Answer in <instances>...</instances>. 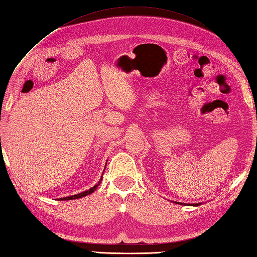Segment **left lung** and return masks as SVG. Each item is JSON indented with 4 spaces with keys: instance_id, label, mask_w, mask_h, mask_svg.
I'll list each match as a JSON object with an SVG mask.
<instances>
[{
    "instance_id": "8db88e82",
    "label": "left lung",
    "mask_w": 257,
    "mask_h": 257,
    "mask_svg": "<svg viewBox=\"0 0 257 257\" xmlns=\"http://www.w3.org/2000/svg\"><path fill=\"white\" fill-rule=\"evenodd\" d=\"M175 203L181 204V206H192V207H198V206H200V204H202L201 202H199V203H184V202H175Z\"/></svg>"
}]
</instances>
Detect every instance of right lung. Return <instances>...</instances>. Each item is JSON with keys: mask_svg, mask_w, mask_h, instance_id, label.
<instances>
[{"mask_svg": "<svg viewBox=\"0 0 257 257\" xmlns=\"http://www.w3.org/2000/svg\"><path fill=\"white\" fill-rule=\"evenodd\" d=\"M105 166H106V165H105ZM101 180H102V178L100 179V181L98 182V184H96L95 186H93L92 188H90L89 190H85V191H83V192L77 193V195H73V196L65 197V198H60V199H58V200H60V201H66V200H73V199H79V198H82V197H85V196H88V195H91V193H92V192H93V191L96 189V187H98V186L100 185Z\"/></svg>", "mask_w": 257, "mask_h": 257, "instance_id": "obj_1", "label": "right lung"}]
</instances>
